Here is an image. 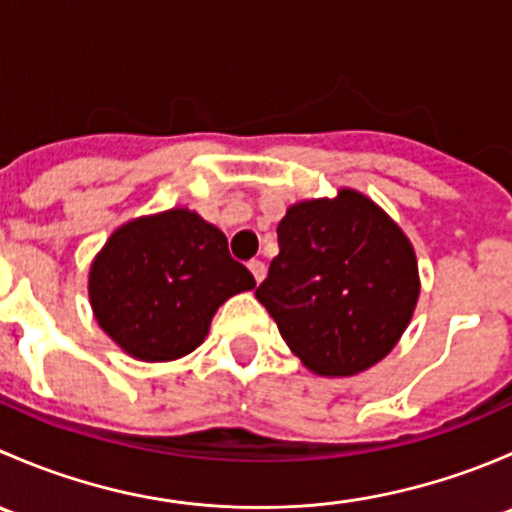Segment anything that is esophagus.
Returning <instances> with one entry per match:
<instances>
[{"mask_svg": "<svg viewBox=\"0 0 512 512\" xmlns=\"http://www.w3.org/2000/svg\"><path fill=\"white\" fill-rule=\"evenodd\" d=\"M247 267H250V272H252V275H255L257 282L265 280V275H267V265H265V262H262V260H252Z\"/></svg>", "mask_w": 512, "mask_h": 512, "instance_id": "1", "label": "esophagus"}]
</instances>
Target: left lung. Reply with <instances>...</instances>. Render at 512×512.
<instances>
[{"label":"left lung","mask_w":512,"mask_h":512,"mask_svg":"<svg viewBox=\"0 0 512 512\" xmlns=\"http://www.w3.org/2000/svg\"><path fill=\"white\" fill-rule=\"evenodd\" d=\"M280 255L255 297L309 371L354 376L409 327L421 292L416 252L379 205L342 188L302 200L277 225Z\"/></svg>","instance_id":"obj_1"}]
</instances>
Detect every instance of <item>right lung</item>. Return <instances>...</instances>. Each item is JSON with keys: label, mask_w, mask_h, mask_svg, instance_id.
I'll use <instances>...</instances> for the list:
<instances>
[{"label": "right lung", "mask_w": 512, "mask_h": 512, "mask_svg": "<svg viewBox=\"0 0 512 512\" xmlns=\"http://www.w3.org/2000/svg\"><path fill=\"white\" fill-rule=\"evenodd\" d=\"M255 287L227 237L195 210L170 208L111 232L89 270L98 327L138 361H173L208 337L220 304Z\"/></svg>", "instance_id": "1"}]
</instances>
